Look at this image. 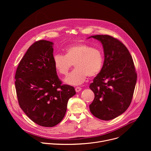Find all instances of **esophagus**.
<instances>
[{
	"instance_id": "obj_1",
	"label": "esophagus",
	"mask_w": 151,
	"mask_h": 151,
	"mask_svg": "<svg viewBox=\"0 0 151 151\" xmlns=\"http://www.w3.org/2000/svg\"><path fill=\"white\" fill-rule=\"evenodd\" d=\"M81 90V87H76V88H75V91H76V93L79 92Z\"/></svg>"
}]
</instances>
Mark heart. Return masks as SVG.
<instances>
[{
	"mask_svg": "<svg viewBox=\"0 0 151 151\" xmlns=\"http://www.w3.org/2000/svg\"><path fill=\"white\" fill-rule=\"evenodd\" d=\"M55 69L63 75L68 74L75 64V70L64 79L66 83L78 85L87 79L97 76L101 70L104 63L102 52L97 48L85 44L70 46L66 50V55L56 54L53 57Z\"/></svg>",
	"mask_w": 151,
	"mask_h": 151,
	"instance_id": "b5f03b06",
	"label": "heart"
}]
</instances>
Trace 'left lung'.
Here are the masks:
<instances>
[{"label":"left lung","mask_w":151,"mask_h":151,"mask_svg":"<svg viewBox=\"0 0 151 151\" xmlns=\"http://www.w3.org/2000/svg\"><path fill=\"white\" fill-rule=\"evenodd\" d=\"M91 37L101 43L104 60L101 70L90 85L94 93L90 110L100 119L111 120L125 112L130 106L137 73L130 53L121 42L109 35L88 38Z\"/></svg>","instance_id":"left-lung-1"}]
</instances>
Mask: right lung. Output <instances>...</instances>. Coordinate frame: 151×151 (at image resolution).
I'll list each match as a JSON object with an SVG mask.
<instances>
[{
    "mask_svg": "<svg viewBox=\"0 0 151 151\" xmlns=\"http://www.w3.org/2000/svg\"><path fill=\"white\" fill-rule=\"evenodd\" d=\"M54 43L35 42L17 69L15 89L20 107L36 124L52 127L60 123L69 99L75 95L72 86L61 85L53 63Z\"/></svg>",
    "mask_w": 151,
    "mask_h": 151,
    "instance_id": "right-lung-1",
    "label": "right lung"
}]
</instances>
